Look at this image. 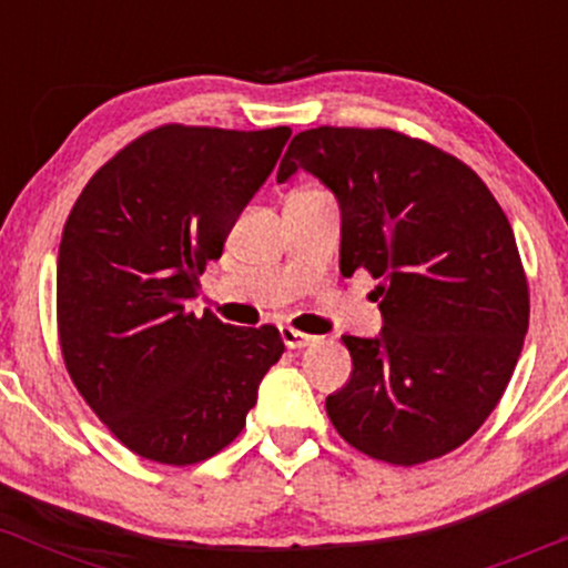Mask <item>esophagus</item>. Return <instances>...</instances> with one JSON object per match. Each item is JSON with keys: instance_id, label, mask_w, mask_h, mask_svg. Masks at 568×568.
Returning <instances> with one entry per match:
<instances>
[{"instance_id": "esophagus-1", "label": "esophagus", "mask_w": 568, "mask_h": 568, "mask_svg": "<svg viewBox=\"0 0 568 568\" xmlns=\"http://www.w3.org/2000/svg\"><path fill=\"white\" fill-rule=\"evenodd\" d=\"M280 334H283L285 347H291V349H302V347H306V344L315 342V336L304 334V331H296L293 325H283V328H280Z\"/></svg>"}]
</instances>
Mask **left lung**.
<instances>
[{
  "label": "left lung",
  "mask_w": 568,
  "mask_h": 568,
  "mask_svg": "<svg viewBox=\"0 0 568 568\" xmlns=\"http://www.w3.org/2000/svg\"><path fill=\"white\" fill-rule=\"evenodd\" d=\"M315 173L342 207V275L379 280V338L344 336L349 382L325 400L371 459L414 467L465 443L497 408L529 331V280L480 175L389 128H312L277 181Z\"/></svg>",
  "instance_id": "left-lung-1"
}]
</instances>
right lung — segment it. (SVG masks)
I'll return each instance as SVG.
<instances>
[{
	"instance_id": "right-lung-1",
	"label": "right lung",
	"mask_w": 568,
	"mask_h": 568,
	"mask_svg": "<svg viewBox=\"0 0 568 568\" xmlns=\"http://www.w3.org/2000/svg\"><path fill=\"white\" fill-rule=\"evenodd\" d=\"M288 139L285 125H160L103 162L71 207L58 344L77 393L141 459L186 467L230 446L283 355L275 325L194 315L189 298Z\"/></svg>"
}]
</instances>
